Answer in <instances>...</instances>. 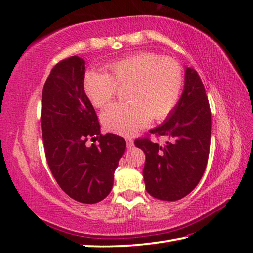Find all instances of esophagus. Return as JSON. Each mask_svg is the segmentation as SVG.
<instances>
[{
  "label": "esophagus",
  "instance_id": "esophagus-1",
  "mask_svg": "<svg viewBox=\"0 0 253 253\" xmlns=\"http://www.w3.org/2000/svg\"><path fill=\"white\" fill-rule=\"evenodd\" d=\"M126 147L127 148H131V147L133 146V139H132V138L126 137Z\"/></svg>",
  "mask_w": 253,
  "mask_h": 253
}]
</instances>
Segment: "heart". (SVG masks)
<instances>
[{
  "label": "heart",
  "mask_w": 253,
  "mask_h": 253,
  "mask_svg": "<svg viewBox=\"0 0 253 253\" xmlns=\"http://www.w3.org/2000/svg\"><path fill=\"white\" fill-rule=\"evenodd\" d=\"M108 74L87 70L83 91L96 108L108 105L126 88L129 103H114L101 114L103 126L110 132L129 136L154 121L165 120L181 99L184 77L181 65L153 51H140L110 62Z\"/></svg>",
  "instance_id": "1"
}]
</instances>
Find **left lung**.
<instances>
[{
  "label": "left lung",
  "instance_id": "obj_1",
  "mask_svg": "<svg viewBox=\"0 0 253 253\" xmlns=\"http://www.w3.org/2000/svg\"><path fill=\"white\" fill-rule=\"evenodd\" d=\"M212 115L203 82L193 68L185 70L184 91L162 126L134 140L144 151L146 191L154 198L175 202L189 195L205 171L210 154ZM167 136L159 145L149 136Z\"/></svg>",
  "mask_w": 253,
  "mask_h": 253
}]
</instances>
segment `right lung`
<instances>
[{
	"label": "right lung",
	"mask_w": 253,
	"mask_h": 253,
	"mask_svg": "<svg viewBox=\"0 0 253 253\" xmlns=\"http://www.w3.org/2000/svg\"><path fill=\"white\" fill-rule=\"evenodd\" d=\"M84 75L85 61L78 56L64 58L51 69L42 89L41 131L57 184L72 199L95 204L113 188L126 140L100 132L98 116L83 91ZM88 140L93 141L91 147Z\"/></svg>",
	"instance_id": "add662e5"
}]
</instances>
